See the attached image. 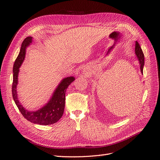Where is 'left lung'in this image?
Here are the masks:
<instances>
[{
	"mask_svg": "<svg viewBox=\"0 0 160 160\" xmlns=\"http://www.w3.org/2000/svg\"><path fill=\"white\" fill-rule=\"evenodd\" d=\"M135 52L136 54L140 64V69H141L142 73H143V68L144 65V55L142 51V49L140 47L139 43L135 41Z\"/></svg>",
	"mask_w": 160,
	"mask_h": 160,
	"instance_id": "1",
	"label": "left lung"
}]
</instances>
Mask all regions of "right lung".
<instances>
[{"instance_id": "add662e5", "label": "right lung", "mask_w": 160, "mask_h": 160, "mask_svg": "<svg viewBox=\"0 0 160 160\" xmlns=\"http://www.w3.org/2000/svg\"><path fill=\"white\" fill-rule=\"evenodd\" d=\"M32 37H28L23 41L20 52L14 61L13 66V81L12 85V94L14 103L22 116L29 122L39 125L53 124L59 121L64 112L65 104V92L68 86L75 80L73 77H69L61 81L55 91L52 98L47 105L41 109L36 111H28L24 108L19 102L17 93L18 84V74L19 67L25 59L26 48L32 42Z\"/></svg>"}]
</instances>
